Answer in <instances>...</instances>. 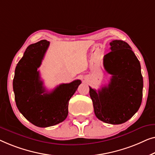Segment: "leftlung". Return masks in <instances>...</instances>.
<instances>
[{
  "mask_svg": "<svg viewBox=\"0 0 155 155\" xmlns=\"http://www.w3.org/2000/svg\"><path fill=\"white\" fill-rule=\"evenodd\" d=\"M111 52L104 56L103 65L112 75L110 81L96 91L91 87L94 112L100 121L121 124L130 119L140 108L143 79L139 60L125 41L110 42Z\"/></svg>",
  "mask_w": 155,
  "mask_h": 155,
  "instance_id": "1",
  "label": "left lung"
}]
</instances>
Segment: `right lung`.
<instances>
[{
	"mask_svg": "<svg viewBox=\"0 0 155 155\" xmlns=\"http://www.w3.org/2000/svg\"><path fill=\"white\" fill-rule=\"evenodd\" d=\"M50 42L41 40L27 47L17 64L13 79L16 105L28 121L38 127L56 125L67 118L69 100L81 80L62 84L48 93L43 86L38 68Z\"/></svg>",
	"mask_w": 155,
	"mask_h": 155,
	"instance_id": "obj_1",
	"label": "right lung"
}]
</instances>
